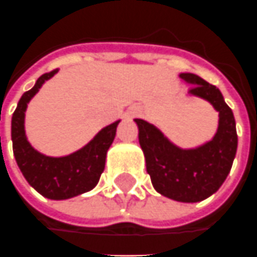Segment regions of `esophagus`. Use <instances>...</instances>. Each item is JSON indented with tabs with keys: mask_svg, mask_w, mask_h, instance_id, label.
Masks as SVG:
<instances>
[{
	"mask_svg": "<svg viewBox=\"0 0 257 257\" xmlns=\"http://www.w3.org/2000/svg\"><path fill=\"white\" fill-rule=\"evenodd\" d=\"M141 111H143V107H141V106H133L132 109H130V116H132V117H136V116L141 114Z\"/></svg>",
	"mask_w": 257,
	"mask_h": 257,
	"instance_id": "obj_1",
	"label": "esophagus"
}]
</instances>
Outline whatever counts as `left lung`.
<instances>
[{
  "instance_id": "obj_1",
  "label": "left lung",
  "mask_w": 257,
  "mask_h": 257,
  "mask_svg": "<svg viewBox=\"0 0 257 257\" xmlns=\"http://www.w3.org/2000/svg\"><path fill=\"white\" fill-rule=\"evenodd\" d=\"M180 78L192 84V95L208 100L220 113L218 130L210 143L196 150H180L157 127L141 118L134 120L155 190L176 201L196 203L210 197L224 183L236 154L238 136L233 113L220 89L196 74L185 72Z\"/></svg>"
}]
</instances>
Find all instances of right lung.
<instances>
[{
  "label": "right lung",
  "instance_id": "add662e5",
  "mask_svg": "<svg viewBox=\"0 0 257 257\" xmlns=\"http://www.w3.org/2000/svg\"><path fill=\"white\" fill-rule=\"evenodd\" d=\"M57 70L39 77L35 86L26 91L19 99L12 114V150L21 172L28 183L51 200H65L89 192L99 182L105 169L106 152L111 146L120 120L106 125L95 136L89 144L79 151L61 158H51L33 150L25 136V111L40 86L51 78Z\"/></svg>",
  "mask_w": 257,
  "mask_h": 257
}]
</instances>
